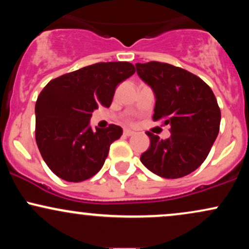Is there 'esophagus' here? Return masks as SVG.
I'll return each instance as SVG.
<instances>
[{
  "label": "esophagus",
  "mask_w": 249,
  "mask_h": 249,
  "mask_svg": "<svg viewBox=\"0 0 249 249\" xmlns=\"http://www.w3.org/2000/svg\"><path fill=\"white\" fill-rule=\"evenodd\" d=\"M123 133H124V136H126V137H131V136H133V134H134L133 131L127 130V128H126V130H124V132H123Z\"/></svg>",
  "instance_id": "obj_1"
}]
</instances>
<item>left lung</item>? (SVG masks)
Wrapping results in <instances>:
<instances>
[{"instance_id": "obj_1", "label": "left lung", "mask_w": 249, "mask_h": 249, "mask_svg": "<svg viewBox=\"0 0 249 249\" xmlns=\"http://www.w3.org/2000/svg\"><path fill=\"white\" fill-rule=\"evenodd\" d=\"M136 68L156 95L153 121L171 126V137L164 141L146 132L151 145L141 161L162 178L192 173L207 158L219 133L221 112L212 89L200 77L168 63H137Z\"/></svg>"}]
</instances>
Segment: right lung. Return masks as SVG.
I'll list each match as a JSON object with an SVG mask.
<instances>
[{"instance_id": "obj_1", "label": "right lung", "mask_w": 249, "mask_h": 249, "mask_svg": "<svg viewBox=\"0 0 249 249\" xmlns=\"http://www.w3.org/2000/svg\"><path fill=\"white\" fill-rule=\"evenodd\" d=\"M136 72L128 62H101L57 77L37 97L35 137L48 167L70 182L84 181L104 165L121 126L93 131L89 123L99 105L108 107L117 85Z\"/></svg>"}]
</instances>
